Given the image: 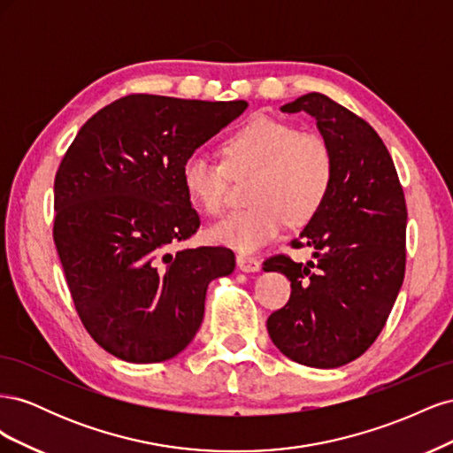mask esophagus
I'll return each instance as SVG.
<instances>
[{"label": "esophagus", "mask_w": 453, "mask_h": 453, "mask_svg": "<svg viewBox=\"0 0 453 453\" xmlns=\"http://www.w3.org/2000/svg\"><path fill=\"white\" fill-rule=\"evenodd\" d=\"M236 265L242 272H258L260 270V263L253 257L248 255H238L236 257Z\"/></svg>", "instance_id": "34e87169"}]
</instances>
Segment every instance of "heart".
<instances>
[{"label": "heart", "instance_id": "heart-1", "mask_svg": "<svg viewBox=\"0 0 453 453\" xmlns=\"http://www.w3.org/2000/svg\"><path fill=\"white\" fill-rule=\"evenodd\" d=\"M225 164L195 150L181 168L187 196L202 211L215 215L225 208L228 177L253 175L251 208L232 211L208 230L215 243L251 253L276 240L287 225H303L318 213L333 183L334 158L318 134L298 132L293 125L255 117L223 145Z\"/></svg>", "mask_w": 453, "mask_h": 453}]
</instances>
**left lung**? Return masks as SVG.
<instances>
[{
	"mask_svg": "<svg viewBox=\"0 0 453 453\" xmlns=\"http://www.w3.org/2000/svg\"><path fill=\"white\" fill-rule=\"evenodd\" d=\"M280 109L315 119L334 173L321 208L293 242L310 248L313 260L278 255L265 263V272H281L293 289L266 326L285 357L336 368L372 346L403 287L404 195L388 147L366 120L319 92Z\"/></svg>",
	"mask_w": 453,
	"mask_h": 453,
	"instance_id": "1",
	"label": "left lung"
}]
</instances>
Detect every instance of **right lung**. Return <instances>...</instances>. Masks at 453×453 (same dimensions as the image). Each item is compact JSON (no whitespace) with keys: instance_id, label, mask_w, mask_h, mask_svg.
<instances>
[{"instance_id":"1","label":"right lung","mask_w":453,"mask_h":453,"mask_svg":"<svg viewBox=\"0 0 453 453\" xmlns=\"http://www.w3.org/2000/svg\"><path fill=\"white\" fill-rule=\"evenodd\" d=\"M248 102L132 94L90 117L54 180V243L88 334L128 363L181 353L203 319L208 285L234 272L226 248L172 253L200 226L185 158Z\"/></svg>"}]
</instances>
